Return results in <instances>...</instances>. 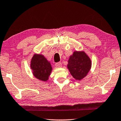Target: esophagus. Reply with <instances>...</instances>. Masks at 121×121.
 Returning <instances> with one entry per match:
<instances>
[{
	"label": "esophagus",
	"mask_w": 121,
	"mask_h": 121,
	"mask_svg": "<svg viewBox=\"0 0 121 121\" xmlns=\"http://www.w3.org/2000/svg\"><path fill=\"white\" fill-rule=\"evenodd\" d=\"M55 66L56 67H61V66H62V64H61V62H57V63H56Z\"/></svg>",
	"instance_id": "1"
}]
</instances>
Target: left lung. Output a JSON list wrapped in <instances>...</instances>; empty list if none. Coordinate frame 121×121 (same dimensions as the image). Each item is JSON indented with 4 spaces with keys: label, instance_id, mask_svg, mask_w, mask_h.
<instances>
[{
    "label": "left lung",
    "instance_id": "obj_1",
    "mask_svg": "<svg viewBox=\"0 0 121 121\" xmlns=\"http://www.w3.org/2000/svg\"><path fill=\"white\" fill-rule=\"evenodd\" d=\"M68 62L67 68L76 80H81L86 77L91 65V59L84 52H74Z\"/></svg>",
    "mask_w": 121,
    "mask_h": 121
}]
</instances>
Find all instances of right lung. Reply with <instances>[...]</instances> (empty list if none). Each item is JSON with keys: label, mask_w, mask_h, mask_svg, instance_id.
Returning a JSON list of instances; mask_svg holds the SVG:
<instances>
[{"label": "right lung", "mask_w": 121, "mask_h": 121, "mask_svg": "<svg viewBox=\"0 0 121 121\" xmlns=\"http://www.w3.org/2000/svg\"><path fill=\"white\" fill-rule=\"evenodd\" d=\"M30 68L37 79L47 81L52 72V67L45 57L40 54H35L31 60Z\"/></svg>", "instance_id": "add662e5"}]
</instances>
